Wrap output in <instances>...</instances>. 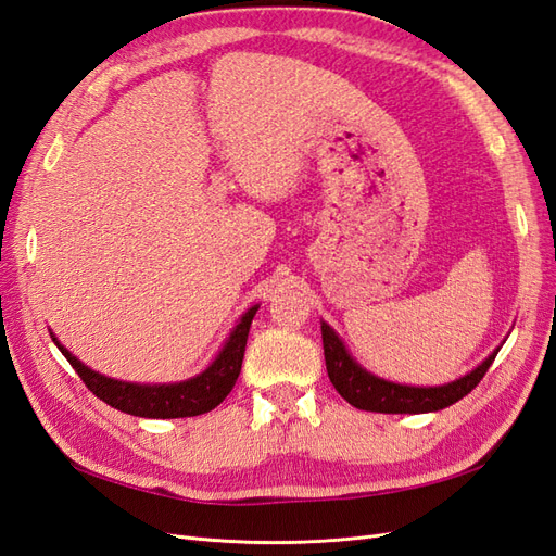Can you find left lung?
<instances>
[{
  "instance_id": "left-lung-1",
  "label": "left lung",
  "mask_w": 556,
  "mask_h": 556,
  "mask_svg": "<svg viewBox=\"0 0 556 556\" xmlns=\"http://www.w3.org/2000/svg\"><path fill=\"white\" fill-rule=\"evenodd\" d=\"M319 325H323L327 374L331 384L336 387V392H339L350 406L371 413H435L452 406V403L464 399L482 380L486 368L492 366L494 357L498 355L501 345L506 343L503 341L473 368V371H468L457 380L433 387L403 384L366 371V368L350 355V350L345 348L341 336L336 333V329L329 327L325 319Z\"/></svg>"
}]
</instances>
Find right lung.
Returning <instances> with one entry per match:
<instances>
[{"label": "right lung", "mask_w": 556, "mask_h": 556, "mask_svg": "<svg viewBox=\"0 0 556 556\" xmlns=\"http://www.w3.org/2000/svg\"><path fill=\"white\" fill-rule=\"evenodd\" d=\"M257 311L260 304H252L239 317V323L233 325L223 348L217 350V355L204 371L180 382H127L109 378L83 364L78 357H74L72 352L58 341V336L53 331H50V339H53L66 362L74 366V371L80 376V380L88 384V390L97 399L109 403L111 408H117L127 415L153 419L194 417L220 406L223 399L231 392V387L237 384L243 364L248 331Z\"/></svg>", "instance_id": "add662e5"}]
</instances>
